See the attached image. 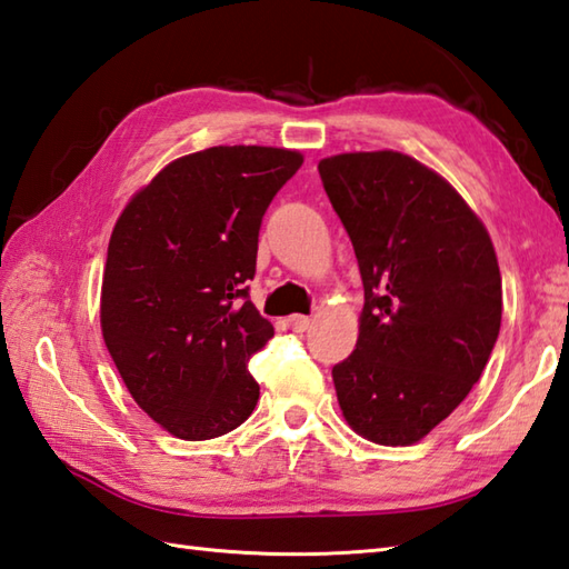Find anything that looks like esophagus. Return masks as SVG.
Masks as SVG:
<instances>
[{"mask_svg": "<svg viewBox=\"0 0 569 569\" xmlns=\"http://www.w3.org/2000/svg\"><path fill=\"white\" fill-rule=\"evenodd\" d=\"M310 318H306V316H293V318H288L286 320V325H288V330H293V332H306L308 328H310Z\"/></svg>", "mask_w": 569, "mask_h": 569, "instance_id": "obj_1", "label": "esophagus"}]
</instances>
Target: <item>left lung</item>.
Here are the masks:
<instances>
[{
  "label": "left lung",
  "mask_w": 569,
  "mask_h": 569,
  "mask_svg": "<svg viewBox=\"0 0 569 569\" xmlns=\"http://www.w3.org/2000/svg\"><path fill=\"white\" fill-rule=\"evenodd\" d=\"M318 171L365 283L357 347L332 367L337 401L361 438L413 445L465 401L497 345V251L459 192L406 153H340Z\"/></svg>",
  "instance_id": "left-lung-1"
}]
</instances>
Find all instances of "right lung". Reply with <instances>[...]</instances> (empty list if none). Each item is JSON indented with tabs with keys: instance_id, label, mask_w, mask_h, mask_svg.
<instances>
[{
	"instance_id": "1",
	"label": "right lung",
	"mask_w": 569,
	"mask_h": 569,
	"mask_svg": "<svg viewBox=\"0 0 569 569\" xmlns=\"http://www.w3.org/2000/svg\"><path fill=\"white\" fill-rule=\"evenodd\" d=\"M303 156L212 147L168 163L119 214L100 322L141 410L180 440L234 430L259 401L247 365L273 325L249 300L259 229Z\"/></svg>"
}]
</instances>
